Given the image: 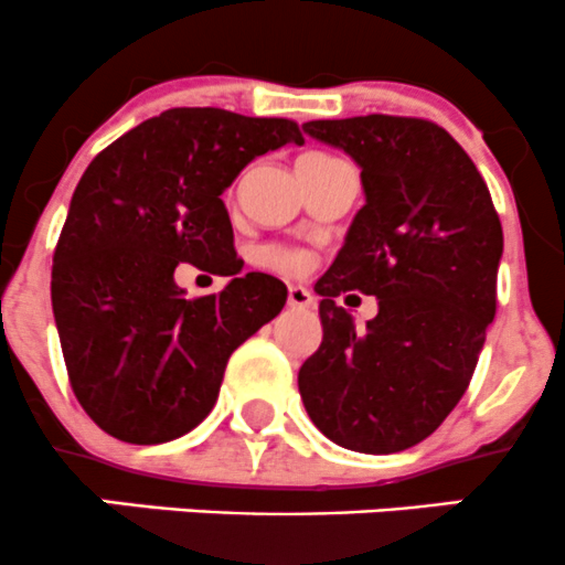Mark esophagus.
Segmentation results:
<instances>
[{"label":"esophagus","mask_w":565,"mask_h":565,"mask_svg":"<svg viewBox=\"0 0 565 565\" xmlns=\"http://www.w3.org/2000/svg\"><path fill=\"white\" fill-rule=\"evenodd\" d=\"M287 300H289V306L292 308H311L313 306V295L308 292L306 287H298V284H295V287H289V295H287Z\"/></svg>","instance_id":"obj_1"}]
</instances>
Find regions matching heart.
<instances>
[{
    "instance_id": "1",
    "label": "heart",
    "mask_w": 565,
    "mask_h": 565,
    "mask_svg": "<svg viewBox=\"0 0 565 565\" xmlns=\"http://www.w3.org/2000/svg\"><path fill=\"white\" fill-rule=\"evenodd\" d=\"M324 159L330 157H324V153H306V157H300V162H324ZM259 263L278 273H302L308 267V254L292 246H265L259 252Z\"/></svg>"
}]
</instances>
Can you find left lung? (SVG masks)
Segmentation results:
<instances>
[{"instance_id": "obj_1", "label": "left lung", "mask_w": 565, "mask_h": 565, "mask_svg": "<svg viewBox=\"0 0 565 565\" xmlns=\"http://www.w3.org/2000/svg\"><path fill=\"white\" fill-rule=\"evenodd\" d=\"M362 168L365 205L317 281L322 347L302 362L300 397L338 447L403 452L457 406L495 317L503 230L490 189L447 129L425 118L302 124ZM380 300L365 331L338 294Z\"/></svg>"}]
</instances>
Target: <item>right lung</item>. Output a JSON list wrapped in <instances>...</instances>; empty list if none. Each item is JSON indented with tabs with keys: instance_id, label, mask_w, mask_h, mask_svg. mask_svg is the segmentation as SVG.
I'll list each match as a JSON object with an SVG mask.
<instances>
[{
	"instance_id": "right-lung-1",
	"label": "right lung",
	"mask_w": 565,
	"mask_h": 565,
	"mask_svg": "<svg viewBox=\"0 0 565 565\" xmlns=\"http://www.w3.org/2000/svg\"><path fill=\"white\" fill-rule=\"evenodd\" d=\"M298 142L289 118L218 108L153 116L94 157L53 252L51 302L83 412L129 444H164L211 414L230 354L270 322L287 287L241 276L222 194L267 151ZM178 262L234 281L189 301Z\"/></svg>"
}]
</instances>
